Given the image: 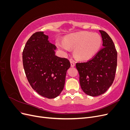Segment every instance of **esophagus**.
<instances>
[{"instance_id": "obj_1", "label": "esophagus", "mask_w": 130, "mask_h": 130, "mask_svg": "<svg viewBox=\"0 0 130 130\" xmlns=\"http://www.w3.org/2000/svg\"><path fill=\"white\" fill-rule=\"evenodd\" d=\"M70 64H71V67H73L75 66V62L74 61H70Z\"/></svg>"}]
</instances>
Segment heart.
I'll list each match as a JSON object with an SVG mask.
<instances>
[{
	"instance_id": "1",
	"label": "heart",
	"mask_w": 130,
	"mask_h": 130,
	"mask_svg": "<svg viewBox=\"0 0 130 130\" xmlns=\"http://www.w3.org/2000/svg\"><path fill=\"white\" fill-rule=\"evenodd\" d=\"M102 43L99 34L81 31L66 36L64 41L57 40L56 45L59 49L69 52L74 49V56L78 60H87L92 58L99 51Z\"/></svg>"
}]
</instances>
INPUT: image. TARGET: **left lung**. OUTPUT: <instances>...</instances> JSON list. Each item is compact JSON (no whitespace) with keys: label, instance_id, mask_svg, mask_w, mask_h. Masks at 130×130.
<instances>
[{"label":"left lung","instance_id":"left-lung-1","mask_svg":"<svg viewBox=\"0 0 130 130\" xmlns=\"http://www.w3.org/2000/svg\"><path fill=\"white\" fill-rule=\"evenodd\" d=\"M99 32L103 48L91 60L76 64L81 89L92 96L107 91L115 80L117 66V52L112 40L105 31Z\"/></svg>","mask_w":130,"mask_h":130}]
</instances>
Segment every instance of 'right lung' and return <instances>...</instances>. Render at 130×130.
Here are the masks:
<instances>
[{"label": "right lung", "instance_id": "add662e5", "mask_svg": "<svg viewBox=\"0 0 130 130\" xmlns=\"http://www.w3.org/2000/svg\"><path fill=\"white\" fill-rule=\"evenodd\" d=\"M41 31L34 34L23 50V63L32 88L41 96L53 99L63 89L70 63L67 58L55 55L56 46Z\"/></svg>", "mask_w": 130, "mask_h": 130}]
</instances>
